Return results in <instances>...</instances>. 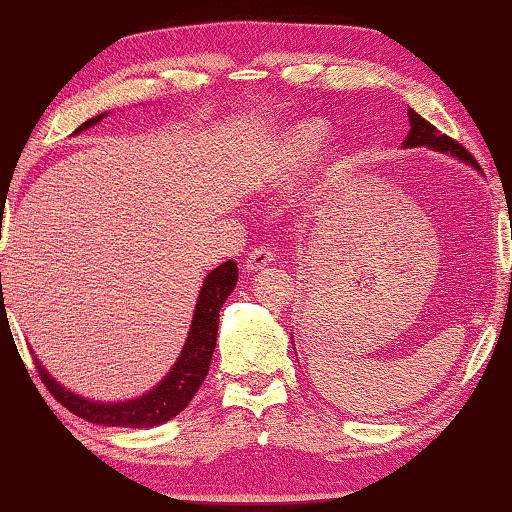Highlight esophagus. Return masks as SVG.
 <instances>
[{"instance_id":"esophagus-1","label":"esophagus","mask_w":512,"mask_h":512,"mask_svg":"<svg viewBox=\"0 0 512 512\" xmlns=\"http://www.w3.org/2000/svg\"><path fill=\"white\" fill-rule=\"evenodd\" d=\"M275 259V253L271 248H266V246H257V248H253L248 253V257H246V268L248 271H257V268H264L266 264H271Z\"/></svg>"}]
</instances>
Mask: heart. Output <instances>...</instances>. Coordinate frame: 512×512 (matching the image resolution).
Here are the masks:
<instances>
[{"label":"heart","mask_w":512,"mask_h":512,"mask_svg":"<svg viewBox=\"0 0 512 512\" xmlns=\"http://www.w3.org/2000/svg\"><path fill=\"white\" fill-rule=\"evenodd\" d=\"M325 135L327 131L316 121H307V124H300L296 131L291 133V137L284 144V153H282V176L289 178L293 173L302 171L309 167L318 151L323 149L325 144Z\"/></svg>","instance_id":"1"}]
</instances>
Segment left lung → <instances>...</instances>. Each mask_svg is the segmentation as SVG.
Listing matches in <instances>:
<instances>
[{"instance_id": "left-lung-1", "label": "left lung", "mask_w": 512, "mask_h": 512, "mask_svg": "<svg viewBox=\"0 0 512 512\" xmlns=\"http://www.w3.org/2000/svg\"><path fill=\"white\" fill-rule=\"evenodd\" d=\"M409 119H411V131H409V135H406L404 146H429V149L452 153L454 158H461L463 162H470L476 169H481V164L474 160V155L467 151L465 146H461L445 133H438L436 126L429 124L427 119L420 117L418 112L411 108H409Z\"/></svg>"}]
</instances>
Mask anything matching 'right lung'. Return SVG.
I'll use <instances>...</instances> for the list:
<instances>
[{
	"instance_id": "add662e5",
	"label": "right lung",
	"mask_w": 512,
	"mask_h": 512,
	"mask_svg": "<svg viewBox=\"0 0 512 512\" xmlns=\"http://www.w3.org/2000/svg\"><path fill=\"white\" fill-rule=\"evenodd\" d=\"M101 117L103 115L88 119L85 124L79 126V131L97 124ZM237 277L239 273L235 262H225L205 277L201 296H198L194 309L192 329H189L187 343L183 352H180L176 366H173L169 375L162 379V384L155 386L151 393L142 395L140 400L117 404H99L83 400V397L74 395L72 391H67V388L56 384V381L47 375L45 368L38 366L42 384L47 386V391L54 395L65 409L94 424H106V427H155V424L176 418V415L192 402V397L203 384L207 370H210V361L216 345V329H219V309L223 307L225 298L235 291Z\"/></svg>"
}]
</instances>
